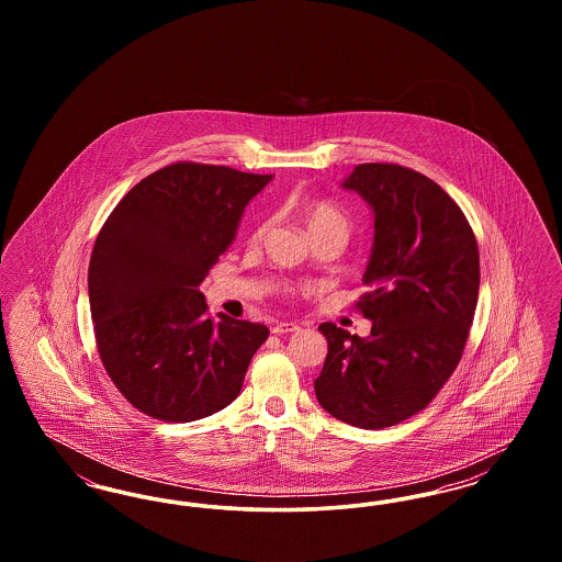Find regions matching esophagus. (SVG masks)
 Here are the masks:
<instances>
[{"label": "esophagus", "mask_w": 562, "mask_h": 562, "mask_svg": "<svg viewBox=\"0 0 562 562\" xmlns=\"http://www.w3.org/2000/svg\"><path fill=\"white\" fill-rule=\"evenodd\" d=\"M294 330H299V324H294V322H278L271 328L273 335H284V333H294Z\"/></svg>", "instance_id": "1"}]
</instances>
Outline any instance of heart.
I'll return each mask as SVG.
<instances>
[{
    "mask_svg": "<svg viewBox=\"0 0 562 562\" xmlns=\"http://www.w3.org/2000/svg\"><path fill=\"white\" fill-rule=\"evenodd\" d=\"M299 214H301L305 227L310 229L312 238L321 236V234H337L344 240H348V214L344 213L339 206H335L333 202L321 200V198H307L299 204ZM266 227L268 225L261 223L255 229V238H261L266 234Z\"/></svg>",
    "mask_w": 562,
    "mask_h": 562,
    "instance_id": "1",
    "label": "heart"
}]
</instances>
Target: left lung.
<instances>
[{
    "label": "left lung",
    "instance_id": "1",
    "mask_svg": "<svg viewBox=\"0 0 562 562\" xmlns=\"http://www.w3.org/2000/svg\"><path fill=\"white\" fill-rule=\"evenodd\" d=\"M344 188L374 211V244L356 310L371 337L321 324L328 341L314 381L326 413L356 428L396 426L454 373L481 286L479 241L453 198L401 164H360Z\"/></svg>",
    "mask_w": 562,
    "mask_h": 562
}]
</instances>
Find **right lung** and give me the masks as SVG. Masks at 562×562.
Returning <instances> with one entry per match:
<instances>
[{
	"mask_svg": "<svg viewBox=\"0 0 562 562\" xmlns=\"http://www.w3.org/2000/svg\"><path fill=\"white\" fill-rule=\"evenodd\" d=\"M271 175L175 161L138 181L101 227L88 268L109 379L140 413L188 424L238 398L266 324L209 316L200 284Z\"/></svg>",
	"mask_w": 562,
	"mask_h": 562,
	"instance_id": "obj_1",
	"label": "right lung"
}]
</instances>
